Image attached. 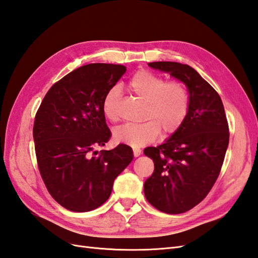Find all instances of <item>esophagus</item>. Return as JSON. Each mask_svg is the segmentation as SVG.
I'll return each mask as SVG.
<instances>
[{
  "label": "esophagus",
  "mask_w": 258,
  "mask_h": 258,
  "mask_svg": "<svg viewBox=\"0 0 258 258\" xmlns=\"http://www.w3.org/2000/svg\"><path fill=\"white\" fill-rule=\"evenodd\" d=\"M141 153H142V151H141L140 148H134V149H133V155H134V157H138V156L141 155Z\"/></svg>",
  "instance_id": "34e87169"
}]
</instances>
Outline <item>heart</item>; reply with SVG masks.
I'll list each match as a JSON object with an SVG mask.
<instances>
[{
  "instance_id": "heart-1",
  "label": "heart",
  "mask_w": 258,
  "mask_h": 258,
  "mask_svg": "<svg viewBox=\"0 0 258 258\" xmlns=\"http://www.w3.org/2000/svg\"><path fill=\"white\" fill-rule=\"evenodd\" d=\"M128 89L146 101L144 117L147 120L117 127L113 133L116 142L141 147L154 142L161 130L164 135H171L181 127L189 109V94L183 83L166 82L163 77L154 73L140 71L131 78ZM118 96V89L112 88L103 98V114L111 122L118 120L116 108Z\"/></svg>"
}]
</instances>
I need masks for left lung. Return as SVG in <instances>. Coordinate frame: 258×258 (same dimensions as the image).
I'll list each match as a JSON object with an SVG mask.
<instances>
[{
	"label": "left lung",
	"mask_w": 258,
	"mask_h": 258,
	"mask_svg": "<svg viewBox=\"0 0 258 258\" xmlns=\"http://www.w3.org/2000/svg\"><path fill=\"white\" fill-rule=\"evenodd\" d=\"M150 68L170 73L186 85L189 109L181 127L166 143L147 147L154 173L144 184L150 205L176 215L200 204L219 176L229 145V125L220 96L186 64L153 62Z\"/></svg>",
	"instance_id": "8db88e82"
}]
</instances>
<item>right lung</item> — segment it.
Segmentation results:
<instances>
[{"instance_id":"1","label":"right lung","mask_w":258,"mask_h":258,"mask_svg":"<svg viewBox=\"0 0 258 258\" xmlns=\"http://www.w3.org/2000/svg\"><path fill=\"white\" fill-rule=\"evenodd\" d=\"M125 71L118 64L81 66L52 86L36 113L32 132L39 172L50 195L71 211L101 206L115 177L133 160L125 144L95 151L111 137L103 98Z\"/></svg>"}]
</instances>
